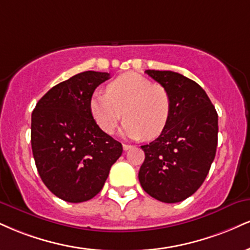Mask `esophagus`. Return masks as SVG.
Returning <instances> with one entry per match:
<instances>
[{
  "instance_id": "34e87169",
  "label": "esophagus",
  "mask_w": 250,
  "mask_h": 250,
  "mask_svg": "<svg viewBox=\"0 0 250 250\" xmlns=\"http://www.w3.org/2000/svg\"><path fill=\"white\" fill-rule=\"evenodd\" d=\"M122 146H123V150H125V151H127V150L133 148V146H130V144H123Z\"/></svg>"
}]
</instances>
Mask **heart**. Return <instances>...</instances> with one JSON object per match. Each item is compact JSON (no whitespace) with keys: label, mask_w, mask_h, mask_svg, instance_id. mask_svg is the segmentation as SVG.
Returning a JSON list of instances; mask_svg holds the SVG:
<instances>
[{"label":"heart","mask_w":250,"mask_h":250,"mask_svg":"<svg viewBox=\"0 0 250 250\" xmlns=\"http://www.w3.org/2000/svg\"><path fill=\"white\" fill-rule=\"evenodd\" d=\"M171 108L167 88L136 73L117 77L107 93L96 91L89 100V112L102 131L112 134L125 115L122 133L131 138L159 136L169 125Z\"/></svg>","instance_id":"heart-1"}]
</instances>
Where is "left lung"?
<instances>
[{"label": "left lung", "instance_id": "left-lung-1", "mask_svg": "<svg viewBox=\"0 0 250 250\" xmlns=\"http://www.w3.org/2000/svg\"><path fill=\"white\" fill-rule=\"evenodd\" d=\"M171 98L167 127L151 143L138 179L152 198L179 203L194 193L208 174L218 146V114L206 92L193 80L172 71L146 70Z\"/></svg>", "mask_w": 250, "mask_h": 250}]
</instances>
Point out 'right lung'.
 Listing matches in <instances>:
<instances>
[{"instance_id":"obj_1","label":"right lung","mask_w":250,"mask_h":250,"mask_svg":"<svg viewBox=\"0 0 250 250\" xmlns=\"http://www.w3.org/2000/svg\"><path fill=\"white\" fill-rule=\"evenodd\" d=\"M110 78L86 71L50 89L31 115V148L42 180L68 203H83L104 188L122 144L102 131L89 112L95 88Z\"/></svg>"}]
</instances>
